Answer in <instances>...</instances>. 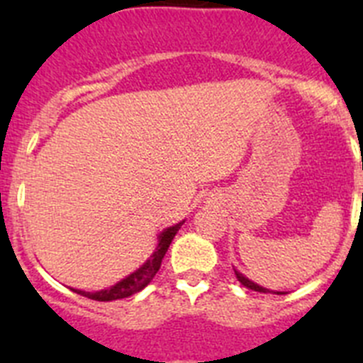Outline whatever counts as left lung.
<instances>
[{
  "label": "left lung",
  "instance_id": "left-lung-1",
  "mask_svg": "<svg viewBox=\"0 0 363 363\" xmlns=\"http://www.w3.org/2000/svg\"><path fill=\"white\" fill-rule=\"evenodd\" d=\"M362 201H363V198H362ZM234 274H236V278H238V281H240V284H242L243 287H247V289L258 291V293H274V291H269V289H265V287H262V285L255 284V281H252V280H249V278H247V277H243L242 272H240V271H236V269H234ZM274 294H284V293H280V291H277V293H274Z\"/></svg>",
  "mask_w": 363,
  "mask_h": 363
}]
</instances>
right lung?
Instances as JSON below:
<instances>
[{
    "label": "right lung",
    "instance_id": "obj_1",
    "mask_svg": "<svg viewBox=\"0 0 363 363\" xmlns=\"http://www.w3.org/2000/svg\"><path fill=\"white\" fill-rule=\"evenodd\" d=\"M184 221H179V223H176V225L163 229L158 236V245H156L154 252L150 255V258L147 259L142 267L136 269L134 272H130L129 277H125L123 280H120L118 284L111 285L108 289L96 291V293H89V291H82V289H72V291L74 293H78V294H82V296L91 298V300H96V301L121 300V298L133 296V294L140 293L142 289H145L147 285L150 284V280L156 277V272L160 271V265H162L163 256H165L167 249H169V245H171L172 238L176 236V233L179 230V227L184 225Z\"/></svg>",
    "mask_w": 363,
    "mask_h": 363
}]
</instances>
